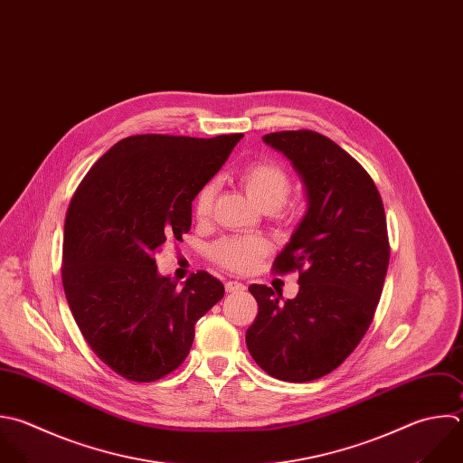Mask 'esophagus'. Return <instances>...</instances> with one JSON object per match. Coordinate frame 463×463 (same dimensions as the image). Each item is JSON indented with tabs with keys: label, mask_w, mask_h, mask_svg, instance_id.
<instances>
[{
	"label": "esophagus",
	"mask_w": 463,
	"mask_h": 463,
	"mask_svg": "<svg viewBox=\"0 0 463 463\" xmlns=\"http://www.w3.org/2000/svg\"><path fill=\"white\" fill-rule=\"evenodd\" d=\"M244 289H246V286L239 280H228L226 282V291L228 293H237V291H244Z\"/></svg>",
	"instance_id": "esophagus-1"
}]
</instances>
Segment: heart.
Instances as JSON below:
<instances>
[{"mask_svg": "<svg viewBox=\"0 0 463 463\" xmlns=\"http://www.w3.org/2000/svg\"><path fill=\"white\" fill-rule=\"evenodd\" d=\"M241 184L255 204L266 212H275L282 221H291V212H282V204L291 192V177L282 165L271 159H260L244 166L239 174ZM217 183L208 181L194 197V217L206 222L213 210ZM269 242L259 235H228L215 241L210 248V259L219 268L232 273L251 271L259 260L268 255Z\"/></svg>", "mask_w": 463, "mask_h": 463, "instance_id": "heart-1", "label": "heart"}]
</instances>
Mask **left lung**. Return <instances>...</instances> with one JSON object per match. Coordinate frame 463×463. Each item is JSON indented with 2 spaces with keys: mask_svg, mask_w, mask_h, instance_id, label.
Wrapping results in <instances>:
<instances>
[{
  "mask_svg": "<svg viewBox=\"0 0 463 463\" xmlns=\"http://www.w3.org/2000/svg\"><path fill=\"white\" fill-rule=\"evenodd\" d=\"M304 181L307 212L273 271L298 273L295 298L262 284L246 331L253 360L273 378L309 382L336 369L369 329L389 266L382 197L364 166L329 137L284 130L262 137Z\"/></svg>",
  "mask_w": 463,
  "mask_h": 463,
  "instance_id": "8db88e82",
  "label": "left lung"
}]
</instances>
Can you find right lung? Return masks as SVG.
Here are the masks:
<instances>
[{"label":"right lung","instance_id":"right-lung-1","mask_svg":"<svg viewBox=\"0 0 463 463\" xmlns=\"http://www.w3.org/2000/svg\"><path fill=\"white\" fill-rule=\"evenodd\" d=\"M242 134L212 139L141 134L116 143L80 183L65 217L61 279L98 358L132 382H156L190 353L195 322L222 297L208 271L177 288L156 253L183 241L192 201Z\"/></svg>","mask_w":463,"mask_h":463}]
</instances>
